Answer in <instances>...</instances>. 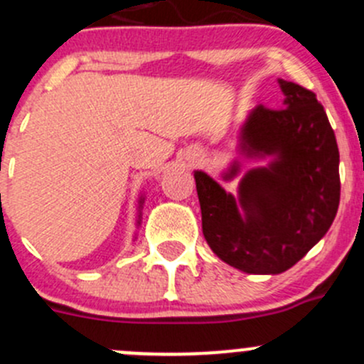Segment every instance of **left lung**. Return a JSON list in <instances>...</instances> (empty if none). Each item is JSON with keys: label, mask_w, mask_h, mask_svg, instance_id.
I'll list each match as a JSON object with an SVG mask.
<instances>
[{"label": "left lung", "mask_w": 364, "mask_h": 364, "mask_svg": "<svg viewBox=\"0 0 364 364\" xmlns=\"http://www.w3.org/2000/svg\"><path fill=\"white\" fill-rule=\"evenodd\" d=\"M279 109L257 106L242 129V150L276 156L267 168L246 173L239 203L203 171L194 173L201 226L210 250L250 274H279L322 239L340 205V152L316 95L279 79ZM237 166L226 175L232 178Z\"/></svg>", "instance_id": "left-lung-1"}]
</instances>
